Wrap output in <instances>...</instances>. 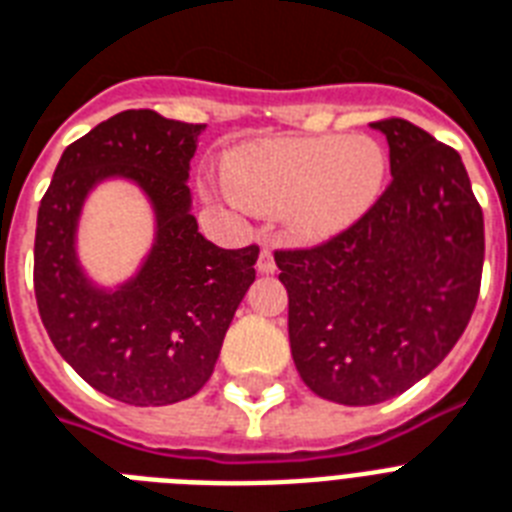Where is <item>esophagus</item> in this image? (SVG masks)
<instances>
[{
	"mask_svg": "<svg viewBox=\"0 0 512 512\" xmlns=\"http://www.w3.org/2000/svg\"><path fill=\"white\" fill-rule=\"evenodd\" d=\"M257 271H260V273L276 271V260H273V249L271 247L260 249V257H257Z\"/></svg>",
	"mask_w": 512,
	"mask_h": 512,
	"instance_id": "obj_1",
	"label": "esophagus"
}]
</instances>
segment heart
Here are the masks:
<instances>
[{
    "label": "heart",
    "mask_w": 512,
    "mask_h": 512,
    "mask_svg": "<svg viewBox=\"0 0 512 512\" xmlns=\"http://www.w3.org/2000/svg\"><path fill=\"white\" fill-rule=\"evenodd\" d=\"M388 154L369 135L281 138L241 148L225 164V183L241 204L284 212L303 239H327L380 199Z\"/></svg>",
    "instance_id": "1"
}]
</instances>
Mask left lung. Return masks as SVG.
I'll use <instances>...</instances> for the list:
<instances>
[{
  "instance_id": "left-lung-1",
  "label": "left lung",
  "mask_w": 512,
  "mask_h": 512,
  "mask_svg": "<svg viewBox=\"0 0 512 512\" xmlns=\"http://www.w3.org/2000/svg\"><path fill=\"white\" fill-rule=\"evenodd\" d=\"M388 138L390 185L319 247L276 249L289 345L316 396L372 406L430 374L460 340L484 271V212L460 154L406 119Z\"/></svg>"
}]
</instances>
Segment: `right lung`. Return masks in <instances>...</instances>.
<instances>
[{"label": "right lung", "mask_w": 512, "mask_h": 512, "mask_svg": "<svg viewBox=\"0 0 512 512\" xmlns=\"http://www.w3.org/2000/svg\"><path fill=\"white\" fill-rule=\"evenodd\" d=\"M204 124L122 111L63 151L39 204L34 292L58 353L95 390L164 406L204 388L239 303L255 281L257 244L215 247L191 215L188 170ZM135 179L155 204L157 241L124 288H92L75 263V220L106 176Z\"/></svg>", "instance_id": "obj_1"}]
</instances>
